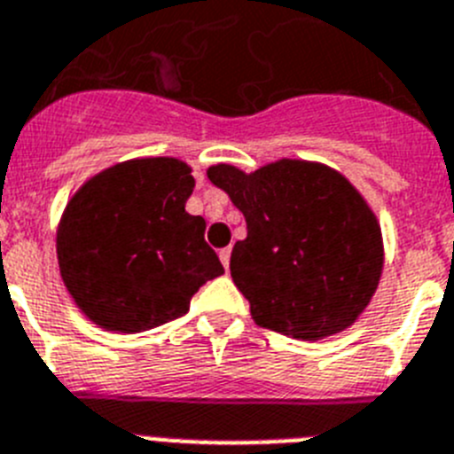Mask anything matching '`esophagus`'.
<instances>
[{
  "instance_id": "34e87169",
  "label": "esophagus",
  "mask_w": 454,
  "mask_h": 454,
  "mask_svg": "<svg viewBox=\"0 0 454 454\" xmlns=\"http://www.w3.org/2000/svg\"><path fill=\"white\" fill-rule=\"evenodd\" d=\"M230 257H231V247H223V250H220V262H223V266L227 270H230Z\"/></svg>"
}]
</instances>
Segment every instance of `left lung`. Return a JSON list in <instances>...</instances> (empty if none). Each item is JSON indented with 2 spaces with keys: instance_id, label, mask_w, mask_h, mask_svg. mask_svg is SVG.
<instances>
[{
  "instance_id": "1",
  "label": "left lung",
  "mask_w": 454,
  "mask_h": 454,
  "mask_svg": "<svg viewBox=\"0 0 454 454\" xmlns=\"http://www.w3.org/2000/svg\"><path fill=\"white\" fill-rule=\"evenodd\" d=\"M207 174L246 218L230 270L254 324L296 340L351 326L383 269L381 227L358 190L326 165L289 158L253 174L234 165Z\"/></svg>"
}]
</instances>
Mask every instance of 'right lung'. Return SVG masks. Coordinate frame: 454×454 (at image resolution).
Returning <instances> with one entry per match:
<instances>
[{"mask_svg":"<svg viewBox=\"0 0 454 454\" xmlns=\"http://www.w3.org/2000/svg\"><path fill=\"white\" fill-rule=\"evenodd\" d=\"M195 179L176 158H139L77 190L57 231L61 280L100 328L142 333L179 319L224 273L185 201Z\"/></svg>","mask_w":454,"mask_h":454,"instance_id":"add662e5","label":"right lung"}]
</instances>
